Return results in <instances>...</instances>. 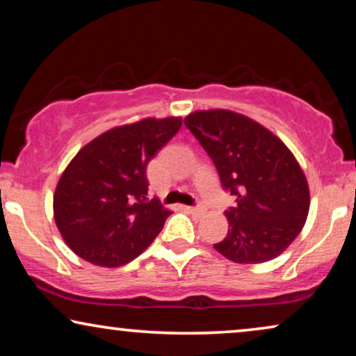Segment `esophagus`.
Segmentation results:
<instances>
[{"mask_svg":"<svg viewBox=\"0 0 356 356\" xmlns=\"http://www.w3.org/2000/svg\"><path fill=\"white\" fill-rule=\"evenodd\" d=\"M188 211L191 212V213H197V216H199V213H204V212H206V207H204V204H202L201 201H197L196 206L188 207Z\"/></svg>","mask_w":356,"mask_h":356,"instance_id":"esophagus-1","label":"esophagus"}]
</instances>
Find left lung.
Segmentation results:
<instances>
[{"label":"left lung","mask_w":356,"mask_h":356,"mask_svg":"<svg viewBox=\"0 0 356 356\" xmlns=\"http://www.w3.org/2000/svg\"><path fill=\"white\" fill-rule=\"evenodd\" d=\"M184 126L236 199L225 211L227 236L213 248L240 264L274 259L300 235L309 211L308 183L293 154L264 126L228 110L196 111Z\"/></svg>","instance_id":"left-lung-1"}]
</instances>
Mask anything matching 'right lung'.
I'll return each mask as SVG.
<instances>
[{
	"label": "right lung",
	"mask_w": 356,
	"mask_h": 356,
	"mask_svg": "<svg viewBox=\"0 0 356 356\" xmlns=\"http://www.w3.org/2000/svg\"><path fill=\"white\" fill-rule=\"evenodd\" d=\"M179 128V118H147L106 131L77 152L53 197L58 230L77 256L120 267L155 240L172 212L147 197V165Z\"/></svg>",
	"instance_id": "obj_1"
}]
</instances>
